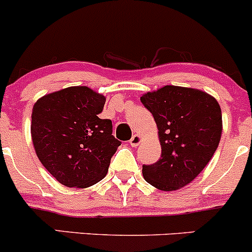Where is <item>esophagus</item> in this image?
Masks as SVG:
<instances>
[{
  "label": "esophagus",
  "instance_id": "obj_1",
  "mask_svg": "<svg viewBox=\"0 0 252 252\" xmlns=\"http://www.w3.org/2000/svg\"><path fill=\"white\" fill-rule=\"evenodd\" d=\"M142 138L139 134H134V136H132V138L129 139V144H131V147H137L139 143H141Z\"/></svg>",
  "mask_w": 252,
  "mask_h": 252
}]
</instances>
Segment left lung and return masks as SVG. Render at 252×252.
I'll list each match as a JSON object with an SVG mask.
<instances>
[{
  "label": "left lung",
  "mask_w": 252,
  "mask_h": 252,
  "mask_svg": "<svg viewBox=\"0 0 252 252\" xmlns=\"http://www.w3.org/2000/svg\"><path fill=\"white\" fill-rule=\"evenodd\" d=\"M141 102L154 116L161 157L143 165V177L160 190L187 186L214 157L222 133V113L212 95L203 91L165 86L148 92Z\"/></svg>",
  "instance_id": "left-lung-1"
}]
</instances>
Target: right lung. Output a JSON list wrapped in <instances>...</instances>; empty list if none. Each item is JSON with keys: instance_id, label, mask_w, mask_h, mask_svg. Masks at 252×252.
<instances>
[{"instance_id": "obj_1", "label": "right lung", "mask_w": 252, "mask_h": 252, "mask_svg": "<svg viewBox=\"0 0 252 252\" xmlns=\"http://www.w3.org/2000/svg\"><path fill=\"white\" fill-rule=\"evenodd\" d=\"M104 104V95L76 86L43 95L33 105V148L63 186L86 188L107 175L121 142L113 136L111 120L98 118Z\"/></svg>"}]
</instances>
